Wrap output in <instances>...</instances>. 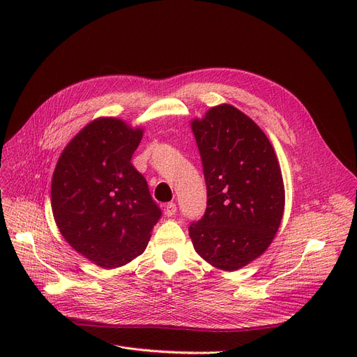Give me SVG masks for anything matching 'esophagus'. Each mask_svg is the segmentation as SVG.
Masks as SVG:
<instances>
[{"label": "esophagus", "instance_id": "1", "mask_svg": "<svg viewBox=\"0 0 357 357\" xmlns=\"http://www.w3.org/2000/svg\"><path fill=\"white\" fill-rule=\"evenodd\" d=\"M165 214L166 217H172L176 214V204L175 202H169L165 205Z\"/></svg>", "mask_w": 357, "mask_h": 357}]
</instances>
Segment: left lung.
Listing matches in <instances>:
<instances>
[{
    "instance_id": "obj_1",
    "label": "left lung",
    "mask_w": 357,
    "mask_h": 357,
    "mask_svg": "<svg viewBox=\"0 0 357 357\" xmlns=\"http://www.w3.org/2000/svg\"><path fill=\"white\" fill-rule=\"evenodd\" d=\"M207 185V210L190 226L197 253L233 272L269 248L285 207L282 172L261 128L230 104L191 123Z\"/></svg>"
}]
</instances>
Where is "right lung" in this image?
<instances>
[{
  "label": "right lung",
  "mask_w": 357,
  "mask_h": 357,
  "mask_svg": "<svg viewBox=\"0 0 357 357\" xmlns=\"http://www.w3.org/2000/svg\"><path fill=\"white\" fill-rule=\"evenodd\" d=\"M143 128L100 117L75 136L56 163L52 211L69 246L104 269L142 255L162 215L131 165Z\"/></svg>",
  "instance_id": "1"
}]
</instances>
